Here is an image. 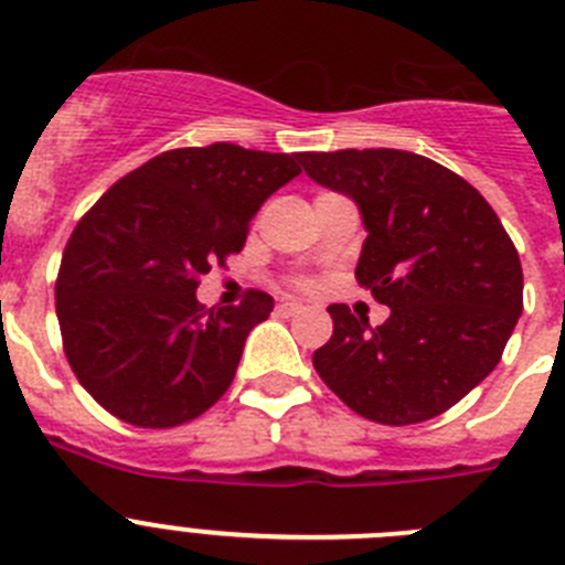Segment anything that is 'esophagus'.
Returning a JSON list of instances; mask_svg holds the SVG:
<instances>
[{
    "label": "esophagus",
    "mask_w": 565,
    "mask_h": 565,
    "mask_svg": "<svg viewBox=\"0 0 565 565\" xmlns=\"http://www.w3.org/2000/svg\"><path fill=\"white\" fill-rule=\"evenodd\" d=\"M299 311H302V302H294V299H282V302H277L279 317H294V313Z\"/></svg>",
    "instance_id": "esophagus-1"
}]
</instances>
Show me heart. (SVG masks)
Instances as JSON below:
<instances>
[{"label":"heart","instance_id":"b5f03b06","mask_svg":"<svg viewBox=\"0 0 565 565\" xmlns=\"http://www.w3.org/2000/svg\"><path fill=\"white\" fill-rule=\"evenodd\" d=\"M306 286H308V282H306Z\"/></svg>","mask_w":565,"mask_h":565}]
</instances>
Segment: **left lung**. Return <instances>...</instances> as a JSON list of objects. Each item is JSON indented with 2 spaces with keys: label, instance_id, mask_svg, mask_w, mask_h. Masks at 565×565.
I'll use <instances>...</instances> for the list:
<instances>
[{
  "label": "left lung",
  "instance_id": "8db88e82",
  "mask_svg": "<svg viewBox=\"0 0 565 565\" xmlns=\"http://www.w3.org/2000/svg\"><path fill=\"white\" fill-rule=\"evenodd\" d=\"M322 186L353 198L364 237L359 286L391 308L371 328L331 306L319 379L353 413L391 427L427 422L495 371L523 311L515 243L461 174L404 149L306 152Z\"/></svg>",
  "mask_w": 565,
  "mask_h": 565
}]
</instances>
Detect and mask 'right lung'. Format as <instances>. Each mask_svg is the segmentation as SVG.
<instances>
[{
  "instance_id": "add662e5",
  "label": "right lung",
  "mask_w": 565,
  "mask_h": 565,
  "mask_svg": "<svg viewBox=\"0 0 565 565\" xmlns=\"http://www.w3.org/2000/svg\"><path fill=\"white\" fill-rule=\"evenodd\" d=\"M294 152L237 143L154 154L124 174L70 234L56 279L64 356L121 422L169 430L228 391L252 328L274 299L206 308L194 291L246 243L257 209L297 178Z\"/></svg>"
}]
</instances>
